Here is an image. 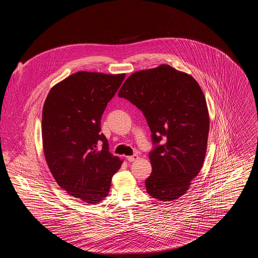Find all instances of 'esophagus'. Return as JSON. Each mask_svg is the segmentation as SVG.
Instances as JSON below:
<instances>
[{
	"instance_id": "1",
	"label": "esophagus",
	"mask_w": 258,
	"mask_h": 258,
	"mask_svg": "<svg viewBox=\"0 0 258 258\" xmlns=\"http://www.w3.org/2000/svg\"><path fill=\"white\" fill-rule=\"evenodd\" d=\"M126 159H127L130 162H134V161H136V160L139 159V156H138L137 154H134V155H132V156H127Z\"/></svg>"
}]
</instances>
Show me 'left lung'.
<instances>
[{"instance_id":"left-lung-1","label":"left lung","mask_w":258,"mask_h":258,"mask_svg":"<svg viewBox=\"0 0 258 258\" xmlns=\"http://www.w3.org/2000/svg\"><path fill=\"white\" fill-rule=\"evenodd\" d=\"M118 96L141 110L152 133L147 192L161 202L179 198L206 154L209 115L200 86L187 73L162 64L133 73Z\"/></svg>"}]
</instances>
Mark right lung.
<instances>
[{"label":"right lung","mask_w":258,"mask_h":258,"mask_svg":"<svg viewBox=\"0 0 258 258\" xmlns=\"http://www.w3.org/2000/svg\"><path fill=\"white\" fill-rule=\"evenodd\" d=\"M125 75L80 71L53 87L43 108L46 161L58 185L95 204L109 192L122 161L109 152L101 118Z\"/></svg>","instance_id":"obj_1"}]
</instances>
